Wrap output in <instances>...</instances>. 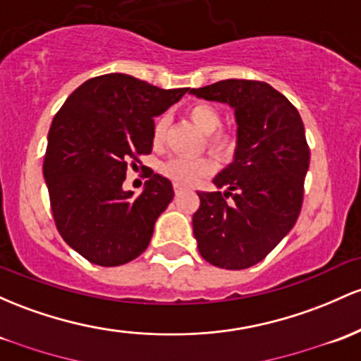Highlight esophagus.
I'll use <instances>...</instances> for the list:
<instances>
[{
  "label": "esophagus",
  "mask_w": 361,
  "mask_h": 361,
  "mask_svg": "<svg viewBox=\"0 0 361 361\" xmlns=\"http://www.w3.org/2000/svg\"><path fill=\"white\" fill-rule=\"evenodd\" d=\"M180 193H181V187H178V185H174V195H180Z\"/></svg>",
  "instance_id": "1"
}]
</instances>
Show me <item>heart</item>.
Segmentation results:
<instances>
[{
  "mask_svg": "<svg viewBox=\"0 0 361 361\" xmlns=\"http://www.w3.org/2000/svg\"><path fill=\"white\" fill-rule=\"evenodd\" d=\"M187 114L193 125L207 135V145L212 152H216L221 157L231 156L236 147V137L231 132L217 130L223 121L219 109L214 108L212 104H207V102H197V104L190 106ZM166 128H168V118L162 114L154 121L152 138L156 144L162 142L166 135ZM212 169V161L207 157H193V159H190V157H171L161 166L162 174H166L169 180H173L180 187L195 185L202 178L209 176Z\"/></svg>",
  "mask_w": 361,
  "mask_h": 361,
  "instance_id": "obj_1",
  "label": "heart"
}]
</instances>
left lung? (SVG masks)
I'll return each instance as SVG.
<instances>
[{
	"label": "left lung",
	"instance_id": "8db88e82",
	"mask_svg": "<svg viewBox=\"0 0 361 361\" xmlns=\"http://www.w3.org/2000/svg\"><path fill=\"white\" fill-rule=\"evenodd\" d=\"M190 94L228 104L236 121L235 156L212 180L224 193L197 192L200 207L192 219L197 247L216 267H252L291 231L302 211L310 164L303 121L265 82L229 78Z\"/></svg>",
	"mask_w": 361,
	"mask_h": 361
}]
</instances>
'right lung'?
Here are the masks:
<instances>
[{
    "label": "right lung",
    "mask_w": 361,
    "mask_h": 361,
    "mask_svg": "<svg viewBox=\"0 0 361 361\" xmlns=\"http://www.w3.org/2000/svg\"><path fill=\"white\" fill-rule=\"evenodd\" d=\"M187 92L108 73L84 82L54 116L42 166L51 211L61 238L89 262L116 267L149 247L173 185L152 173L135 197L123 181L130 162L152 150L154 118Z\"/></svg>",
    "instance_id": "right-lung-1"
}]
</instances>
